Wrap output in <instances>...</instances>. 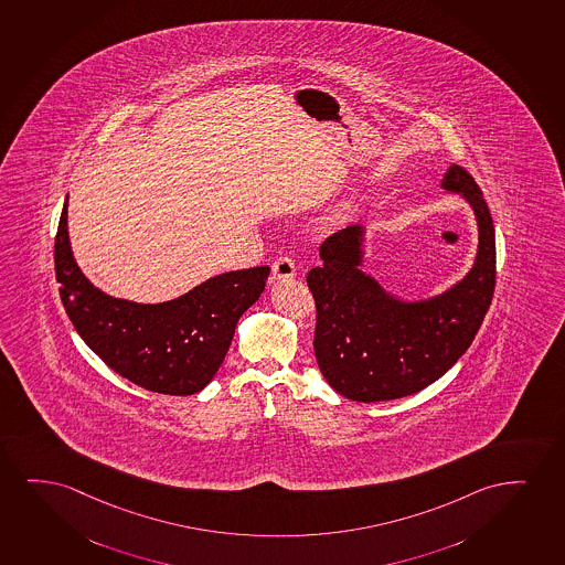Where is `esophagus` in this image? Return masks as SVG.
<instances>
[{
    "mask_svg": "<svg viewBox=\"0 0 565 565\" xmlns=\"http://www.w3.org/2000/svg\"><path fill=\"white\" fill-rule=\"evenodd\" d=\"M297 274L295 263L289 257H279L276 263L271 264V279L274 281H286V279H294Z\"/></svg>",
    "mask_w": 565,
    "mask_h": 565,
    "instance_id": "obj_1",
    "label": "esophagus"
}]
</instances>
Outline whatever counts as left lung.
<instances>
[{
  "instance_id": "obj_1",
  "label": "left lung",
  "mask_w": 565,
  "mask_h": 565,
  "mask_svg": "<svg viewBox=\"0 0 565 565\" xmlns=\"http://www.w3.org/2000/svg\"><path fill=\"white\" fill-rule=\"evenodd\" d=\"M440 188L471 206L477 253L468 274L443 294L406 301L362 270L366 227H344L308 271L315 295V354L326 382L356 403L414 395L455 366L483 323L494 291V226L476 180L458 164Z\"/></svg>"
}]
</instances>
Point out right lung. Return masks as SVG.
Wrapping results in <instances>:
<instances>
[{"label": "right lung", "instance_id": "obj_1", "mask_svg": "<svg viewBox=\"0 0 565 565\" xmlns=\"http://www.w3.org/2000/svg\"><path fill=\"white\" fill-rule=\"evenodd\" d=\"M270 268L226 271L164 302L118 299L94 286L68 239V198L55 237V276L66 315L92 351L147 391L185 396L213 382L243 312L258 301Z\"/></svg>", "mask_w": 565, "mask_h": 565}]
</instances>
